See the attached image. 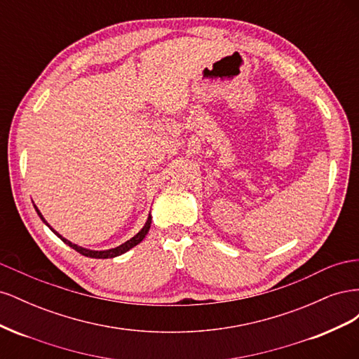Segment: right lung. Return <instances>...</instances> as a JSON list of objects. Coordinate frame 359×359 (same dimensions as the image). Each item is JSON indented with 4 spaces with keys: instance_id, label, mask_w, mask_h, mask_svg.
Listing matches in <instances>:
<instances>
[{
    "instance_id": "right-lung-1",
    "label": "right lung",
    "mask_w": 359,
    "mask_h": 359,
    "mask_svg": "<svg viewBox=\"0 0 359 359\" xmlns=\"http://www.w3.org/2000/svg\"><path fill=\"white\" fill-rule=\"evenodd\" d=\"M34 208H36L39 217L41 219V222L45 223V224L49 227V229L60 238V240H61L62 243H66L69 247H72L73 250H76V252H78V253H81V255H83V256H86V257H93V259H111V257H116V256H119V255H124L126 252H128L130 248H133L135 245H137L140 241L144 240V238H145L147 233H148V231H149V227H151V219H153V217H151V212H149V214H148V219H147V222H145L142 229H140L133 238H130L128 241L123 243L121 245L109 248V250H90V248L81 247V245H78V244H73L72 241L66 240V238H64L62 235H60V233H58L55 229H53V227L45 220V217L41 215V212L39 211V208H37L36 205H34Z\"/></svg>"
}]
</instances>
